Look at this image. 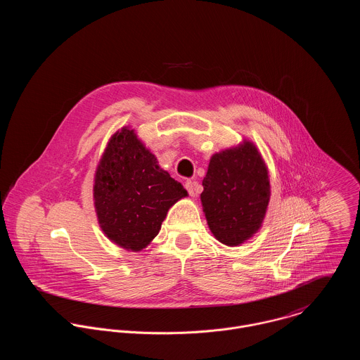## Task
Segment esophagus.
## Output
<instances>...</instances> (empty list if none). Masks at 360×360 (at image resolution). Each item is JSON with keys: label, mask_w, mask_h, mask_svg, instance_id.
<instances>
[{"label": "esophagus", "mask_w": 360, "mask_h": 360, "mask_svg": "<svg viewBox=\"0 0 360 360\" xmlns=\"http://www.w3.org/2000/svg\"><path fill=\"white\" fill-rule=\"evenodd\" d=\"M184 187H186V190L188 191V194H190L191 197H194V195H195V183H194V181L187 180V181H186V184H184Z\"/></svg>", "instance_id": "1"}]
</instances>
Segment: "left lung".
I'll use <instances>...</instances> for the list:
<instances>
[{"mask_svg":"<svg viewBox=\"0 0 360 360\" xmlns=\"http://www.w3.org/2000/svg\"><path fill=\"white\" fill-rule=\"evenodd\" d=\"M201 194L212 234L237 247L260 229L270 201L267 166L252 141L212 155Z\"/></svg>","mask_w":360,"mask_h":360,"instance_id":"left-lung-1","label":"left lung"}]
</instances>
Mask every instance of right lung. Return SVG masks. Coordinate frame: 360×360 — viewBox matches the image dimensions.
<instances>
[{
  "label": "right lung",
  "mask_w": 360,
  "mask_h": 360,
  "mask_svg": "<svg viewBox=\"0 0 360 360\" xmlns=\"http://www.w3.org/2000/svg\"><path fill=\"white\" fill-rule=\"evenodd\" d=\"M93 191L103 234L133 252L150 245L167 210L188 195L129 127L117 130L108 141Z\"/></svg>",
  "instance_id": "obj_1"
}]
</instances>
